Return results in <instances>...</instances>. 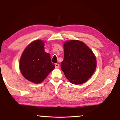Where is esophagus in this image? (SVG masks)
<instances>
[{"instance_id":"34e87169","label":"esophagus","mask_w":120,"mask_h":120,"mask_svg":"<svg viewBox=\"0 0 120 120\" xmlns=\"http://www.w3.org/2000/svg\"><path fill=\"white\" fill-rule=\"evenodd\" d=\"M55 67L56 68H59V67H60V65H59L58 64H57V63L55 64Z\"/></svg>"}]
</instances>
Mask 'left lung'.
<instances>
[{"label": "left lung", "instance_id": "8db88e82", "mask_svg": "<svg viewBox=\"0 0 120 120\" xmlns=\"http://www.w3.org/2000/svg\"><path fill=\"white\" fill-rule=\"evenodd\" d=\"M64 60L60 68L69 82L83 83L93 74L97 67L96 58L84 42L71 40L64 43Z\"/></svg>", "mask_w": 120, "mask_h": 120}]
</instances>
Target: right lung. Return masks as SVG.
<instances>
[{
  "mask_svg": "<svg viewBox=\"0 0 120 120\" xmlns=\"http://www.w3.org/2000/svg\"><path fill=\"white\" fill-rule=\"evenodd\" d=\"M19 65L24 78L35 83L42 82L55 68L50 55L44 50V42L41 40L34 41L26 47Z\"/></svg>",
  "mask_w": 120,
  "mask_h": 120,
  "instance_id": "obj_1",
  "label": "right lung"
}]
</instances>
